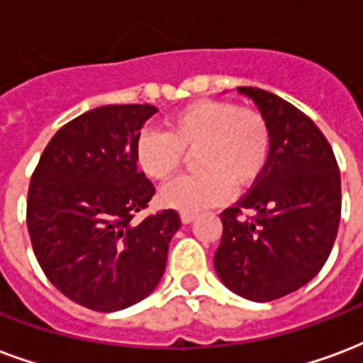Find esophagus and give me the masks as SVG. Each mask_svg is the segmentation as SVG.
<instances>
[{
    "label": "esophagus",
    "mask_w": 363,
    "mask_h": 363,
    "mask_svg": "<svg viewBox=\"0 0 363 363\" xmlns=\"http://www.w3.org/2000/svg\"><path fill=\"white\" fill-rule=\"evenodd\" d=\"M194 220H196V213H186V212L181 213L182 223H192Z\"/></svg>",
    "instance_id": "34e87169"
}]
</instances>
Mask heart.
Segmentation results:
<instances>
[{
	"label": "heart",
	"mask_w": 363,
	"mask_h": 363,
	"mask_svg": "<svg viewBox=\"0 0 363 363\" xmlns=\"http://www.w3.org/2000/svg\"><path fill=\"white\" fill-rule=\"evenodd\" d=\"M171 132L147 128L138 135L135 159L153 181L177 173L184 150H198L204 171L184 174L161 190V202L179 212L196 213L223 204L233 186L247 189L260 179L270 157V130L264 116L218 99L186 104L169 120Z\"/></svg>",
	"instance_id": "obj_1"
}]
</instances>
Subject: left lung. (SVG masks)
Listing matches in <instances>:
<instances>
[{
	"label": "left lung",
	"mask_w": 363,
	"mask_h": 363,
	"mask_svg": "<svg viewBox=\"0 0 363 363\" xmlns=\"http://www.w3.org/2000/svg\"><path fill=\"white\" fill-rule=\"evenodd\" d=\"M270 130L267 169L235 206L220 213L216 272L233 294L272 301L313 280L327 262L340 223V173L327 138L278 95L237 87ZM255 209L252 222L238 218Z\"/></svg>",
	"instance_id": "obj_1"
}]
</instances>
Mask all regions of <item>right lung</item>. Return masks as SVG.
Instances as JSON below:
<instances>
[{
    "mask_svg": "<svg viewBox=\"0 0 363 363\" xmlns=\"http://www.w3.org/2000/svg\"><path fill=\"white\" fill-rule=\"evenodd\" d=\"M155 112L151 104L85 112L54 134L30 179L36 260L64 296L93 311H120L150 296L181 228L174 210L132 221L155 194L135 159L140 130Z\"/></svg>",
    "mask_w": 363,
    "mask_h": 363,
    "instance_id": "add662e5",
    "label": "right lung"
}]
</instances>
